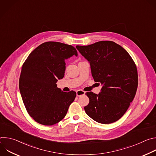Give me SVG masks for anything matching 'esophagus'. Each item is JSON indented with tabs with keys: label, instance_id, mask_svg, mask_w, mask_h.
Returning <instances> with one entry per match:
<instances>
[{
	"label": "esophagus",
	"instance_id": "1",
	"mask_svg": "<svg viewBox=\"0 0 156 156\" xmlns=\"http://www.w3.org/2000/svg\"><path fill=\"white\" fill-rule=\"evenodd\" d=\"M85 94H86V92L81 90H79L76 91V96H83V95H85Z\"/></svg>",
	"mask_w": 156,
	"mask_h": 156
}]
</instances>
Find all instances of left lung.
<instances>
[{
  "label": "left lung",
  "mask_w": 156,
  "mask_h": 156,
  "mask_svg": "<svg viewBox=\"0 0 156 156\" xmlns=\"http://www.w3.org/2000/svg\"><path fill=\"white\" fill-rule=\"evenodd\" d=\"M76 48L90 63L94 81L102 85L98 94L86 93L90 99L84 108L86 114L100 123L117 121L136 93L138 78L134 61L125 49L113 41H99Z\"/></svg>",
  "instance_id": "left-lung-1"
}]
</instances>
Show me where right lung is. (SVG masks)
I'll return each instance as SVG.
<instances>
[{
	"label": "right lung",
	"mask_w": 156,
	"mask_h": 156,
	"mask_svg": "<svg viewBox=\"0 0 156 156\" xmlns=\"http://www.w3.org/2000/svg\"><path fill=\"white\" fill-rule=\"evenodd\" d=\"M78 55L68 44L44 42L29 55L21 68L19 88L29 115L37 123L52 125L66 115L76 93L62 91L57 87L65 70V60Z\"/></svg>",
	"instance_id": "obj_1"
}]
</instances>
